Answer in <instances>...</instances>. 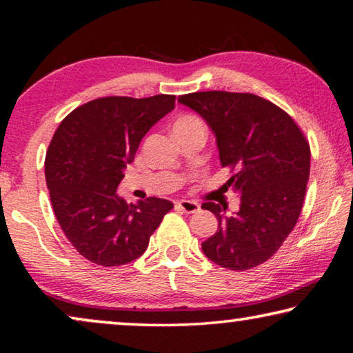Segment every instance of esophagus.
I'll use <instances>...</instances> for the list:
<instances>
[{
  "label": "esophagus",
  "instance_id": "obj_1",
  "mask_svg": "<svg viewBox=\"0 0 353 353\" xmlns=\"http://www.w3.org/2000/svg\"><path fill=\"white\" fill-rule=\"evenodd\" d=\"M177 207L181 208V210H183L185 213H196V212H199V208H201V205L196 201H187V199L179 201Z\"/></svg>",
  "mask_w": 353,
  "mask_h": 353
}]
</instances>
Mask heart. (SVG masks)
<instances>
[{"instance_id": "1", "label": "heart", "mask_w": 353, "mask_h": 353, "mask_svg": "<svg viewBox=\"0 0 353 353\" xmlns=\"http://www.w3.org/2000/svg\"><path fill=\"white\" fill-rule=\"evenodd\" d=\"M194 123H201V119L193 117V115H183V117H181V118L177 119L176 124H174V128L188 126V124H194Z\"/></svg>"}]
</instances>
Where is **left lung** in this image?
Segmentation results:
<instances>
[{"mask_svg": "<svg viewBox=\"0 0 353 353\" xmlns=\"http://www.w3.org/2000/svg\"><path fill=\"white\" fill-rule=\"evenodd\" d=\"M205 119L219 160L235 171L227 185L240 193V210L204 202L218 230L202 243L207 259L232 271L261 265L277 252L301 214L310 176V145L288 113L252 93L196 92L179 97Z\"/></svg>", "mask_w": 353, "mask_h": 353, "instance_id": "left-lung-1", "label": "left lung"}]
</instances>
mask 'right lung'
<instances>
[{"label":"right lung","instance_id":"obj_1","mask_svg":"<svg viewBox=\"0 0 353 353\" xmlns=\"http://www.w3.org/2000/svg\"><path fill=\"white\" fill-rule=\"evenodd\" d=\"M174 103V94L98 98L68 113L52 137L45 159L51 204L68 241L94 265L139 259L174 207L160 198L128 204L117 194L141 139Z\"/></svg>","mask_w":353,"mask_h":353}]
</instances>
